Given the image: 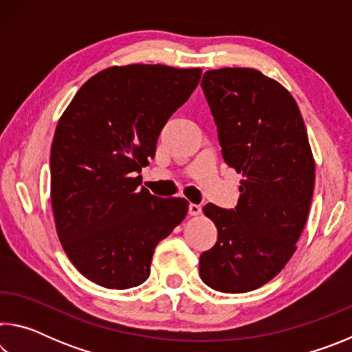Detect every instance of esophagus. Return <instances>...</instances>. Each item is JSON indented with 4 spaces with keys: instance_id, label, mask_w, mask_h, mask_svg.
<instances>
[{
    "instance_id": "1",
    "label": "esophagus",
    "mask_w": 352,
    "mask_h": 352,
    "mask_svg": "<svg viewBox=\"0 0 352 352\" xmlns=\"http://www.w3.org/2000/svg\"><path fill=\"white\" fill-rule=\"evenodd\" d=\"M188 211H189L190 216H199V214H201V205L189 204V206H188Z\"/></svg>"
}]
</instances>
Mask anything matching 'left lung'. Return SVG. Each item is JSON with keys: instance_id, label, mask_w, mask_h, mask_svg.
Wrapping results in <instances>:
<instances>
[{"instance_id": "1", "label": "left lung", "mask_w": 352, "mask_h": 352, "mask_svg": "<svg viewBox=\"0 0 352 352\" xmlns=\"http://www.w3.org/2000/svg\"><path fill=\"white\" fill-rule=\"evenodd\" d=\"M201 90L225 163L243 180L233 210L204 206L217 242L201 253L200 276L214 290L243 294L275 278L295 253L315 163L300 109L276 80L252 68L211 69Z\"/></svg>"}]
</instances>
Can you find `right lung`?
I'll return each instance as SVG.
<instances>
[{"label":"right lung","instance_id":"1","mask_svg":"<svg viewBox=\"0 0 352 352\" xmlns=\"http://www.w3.org/2000/svg\"><path fill=\"white\" fill-rule=\"evenodd\" d=\"M200 76L164 65L107 68L57 124L50 162L57 234L76 269L102 287L144 283L155 247L186 216V200L152 195L138 174Z\"/></svg>","mask_w":352,"mask_h":352}]
</instances>
